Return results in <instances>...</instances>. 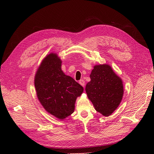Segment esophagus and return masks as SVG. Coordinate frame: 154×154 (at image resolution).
I'll use <instances>...</instances> for the list:
<instances>
[{"mask_svg":"<svg viewBox=\"0 0 154 154\" xmlns=\"http://www.w3.org/2000/svg\"><path fill=\"white\" fill-rule=\"evenodd\" d=\"M79 84L84 87V86H85V81H84V80H79Z\"/></svg>","mask_w":154,"mask_h":154,"instance_id":"1","label":"esophagus"}]
</instances>
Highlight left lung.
Segmentation results:
<instances>
[{
  "instance_id": "8db88e82",
  "label": "left lung",
  "mask_w": 154,
  "mask_h": 154,
  "mask_svg": "<svg viewBox=\"0 0 154 154\" xmlns=\"http://www.w3.org/2000/svg\"><path fill=\"white\" fill-rule=\"evenodd\" d=\"M90 77L91 80L85 87L88 97L97 111L103 116H109L122 99V80L107 64L94 66Z\"/></svg>"
}]
</instances>
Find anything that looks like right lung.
I'll return each instance as SVG.
<instances>
[{
    "instance_id": "obj_1",
    "label": "right lung",
    "mask_w": 154,
    "mask_h": 154,
    "mask_svg": "<svg viewBox=\"0 0 154 154\" xmlns=\"http://www.w3.org/2000/svg\"><path fill=\"white\" fill-rule=\"evenodd\" d=\"M62 61L55 54L48 55L42 62L35 77L37 97L44 108L59 119L74 111L75 102L84 88L61 69Z\"/></svg>"
}]
</instances>
